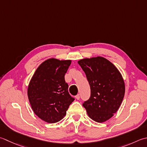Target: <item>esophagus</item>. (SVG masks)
<instances>
[{
  "label": "esophagus",
  "mask_w": 147,
  "mask_h": 147,
  "mask_svg": "<svg viewBox=\"0 0 147 147\" xmlns=\"http://www.w3.org/2000/svg\"><path fill=\"white\" fill-rule=\"evenodd\" d=\"M75 97H76V99H78H78H80V94H77V95H76V96H75Z\"/></svg>",
  "instance_id": "1"
}]
</instances>
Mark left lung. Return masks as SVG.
<instances>
[{
    "label": "left lung",
    "instance_id": "8db88e82",
    "mask_svg": "<svg viewBox=\"0 0 147 147\" xmlns=\"http://www.w3.org/2000/svg\"><path fill=\"white\" fill-rule=\"evenodd\" d=\"M90 87V97L83 104L88 117L104 122L119 110L125 94V83L115 65L102 57L78 61Z\"/></svg>",
    "mask_w": 147,
    "mask_h": 147
}]
</instances>
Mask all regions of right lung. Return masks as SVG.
<instances>
[{
	"label": "right lung",
	"mask_w": 147,
	"mask_h": 147,
	"mask_svg": "<svg viewBox=\"0 0 147 147\" xmlns=\"http://www.w3.org/2000/svg\"><path fill=\"white\" fill-rule=\"evenodd\" d=\"M71 64V60H46L37 68L28 84L27 95L32 109L46 122L61 120L74 101L64 79Z\"/></svg>",
	"instance_id": "add662e5"
}]
</instances>
